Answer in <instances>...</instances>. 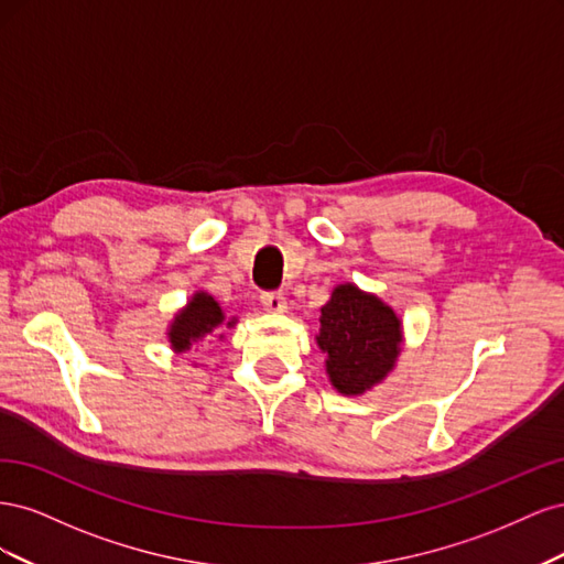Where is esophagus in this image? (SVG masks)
Masks as SVG:
<instances>
[{"label":"esophagus","instance_id":"esophagus-1","mask_svg":"<svg viewBox=\"0 0 564 564\" xmlns=\"http://www.w3.org/2000/svg\"><path fill=\"white\" fill-rule=\"evenodd\" d=\"M261 303L263 308L270 313H284L286 311V299L282 292H265L261 294Z\"/></svg>","mask_w":564,"mask_h":564}]
</instances>
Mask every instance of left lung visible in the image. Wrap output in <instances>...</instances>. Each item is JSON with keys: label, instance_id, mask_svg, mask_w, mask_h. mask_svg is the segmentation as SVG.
Returning <instances> with one entry per match:
<instances>
[{"label": "left lung", "instance_id": "left-lung-1", "mask_svg": "<svg viewBox=\"0 0 564 564\" xmlns=\"http://www.w3.org/2000/svg\"><path fill=\"white\" fill-rule=\"evenodd\" d=\"M317 346L340 395H362L381 383L402 350V322L379 296L346 282L322 305Z\"/></svg>", "mask_w": 564, "mask_h": 564}]
</instances>
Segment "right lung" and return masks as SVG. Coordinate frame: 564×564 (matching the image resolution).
I'll return each mask as SVG.
<instances>
[{"label":"right lung","instance_id":"add662e5","mask_svg":"<svg viewBox=\"0 0 564 564\" xmlns=\"http://www.w3.org/2000/svg\"><path fill=\"white\" fill-rule=\"evenodd\" d=\"M224 324L226 327H232L235 319L226 322V315L220 311L218 301L207 292H197L193 294L191 301H187L185 308L176 313L166 336L174 352H185L195 344L207 340L218 327H224ZM220 338H224V334H220Z\"/></svg>","mask_w":564,"mask_h":564}]
</instances>
